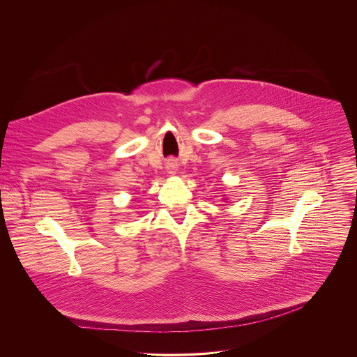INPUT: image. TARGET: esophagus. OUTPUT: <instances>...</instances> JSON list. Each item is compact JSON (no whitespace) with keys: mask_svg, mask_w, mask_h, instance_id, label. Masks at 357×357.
<instances>
[{"mask_svg":"<svg viewBox=\"0 0 357 357\" xmlns=\"http://www.w3.org/2000/svg\"><path fill=\"white\" fill-rule=\"evenodd\" d=\"M167 170H169V173H174L176 172V166L170 165V166H167Z\"/></svg>","mask_w":357,"mask_h":357,"instance_id":"obj_1","label":"esophagus"}]
</instances>
